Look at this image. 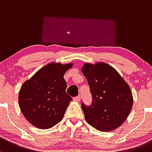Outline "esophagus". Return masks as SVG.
Returning a JSON list of instances; mask_svg holds the SVG:
<instances>
[{
	"instance_id": "34e87169",
	"label": "esophagus",
	"mask_w": 152,
	"mask_h": 152,
	"mask_svg": "<svg viewBox=\"0 0 152 152\" xmlns=\"http://www.w3.org/2000/svg\"><path fill=\"white\" fill-rule=\"evenodd\" d=\"M80 100H81L80 95H78V96L73 97V100H74V101H76V102H79V101H80Z\"/></svg>"
}]
</instances>
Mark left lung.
I'll return each mask as SVG.
<instances>
[{
  "label": "left lung",
  "instance_id": "1",
  "mask_svg": "<svg viewBox=\"0 0 152 152\" xmlns=\"http://www.w3.org/2000/svg\"><path fill=\"white\" fill-rule=\"evenodd\" d=\"M81 71L92 96L89 106L81 104L87 123L103 132L122 125L133 105L132 91L127 83L113 67L105 63H85Z\"/></svg>",
  "mask_w": 152,
  "mask_h": 152
}]
</instances>
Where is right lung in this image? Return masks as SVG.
Listing matches in <instances>:
<instances>
[{
    "instance_id": "1",
    "label": "right lung",
    "mask_w": 152,
    "mask_h": 152,
    "mask_svg": "<svg viewBox=\"0 0 152 152\" xmlns=\"http://www.w3.org/2000/svg\"><path fill=\"white\" fill-rule=\"evenodd\" d=\"M73 63H51L23 83L18 101L25 119L39 129H49L63 119L72 97L65 92L64 74Z\"/></svg>"
}]
</instances>
